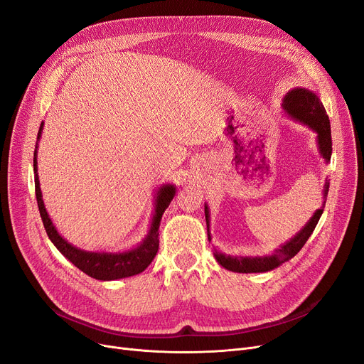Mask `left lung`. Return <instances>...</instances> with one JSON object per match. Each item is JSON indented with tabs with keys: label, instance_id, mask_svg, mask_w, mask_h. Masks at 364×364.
<instances>
[{
	"label": "left lung",
	"instance_id": "obj_1",
	"mask_svg": "<svg viewBox=\"0 0 364 364\" xmlns=\"http://www.w3.org/2000/svg\"><path fill=\"white\" fill-rule=\"evenodd\" d=\"M283 109L291 118L295 121H299L301 124L307 125L317 134V144L320 155L324 158L326 162H331L332 155V134H331V122L329 117L324 109L323 103L317 95L305 88H294L283 99ZM329 192V181L326 180L323 190V205L320 209L314 213V215L305 224L302 230L296 233L291 240L282 245L279 250L273 255L269 257H230L224 255L215 250L214 255L218 264H221L224 269L235 272V273H265L270 272L276 267L282 265L283 262L289 261L294 258L301 247L309 240L311 233L323 214V208L326 205V198ZM205 220H206V228H208V240L211 242V233H209V209L205 205Z\"/></svg>",
	"mask_w": 364,
	"mask_h": 364
}]
</instances>
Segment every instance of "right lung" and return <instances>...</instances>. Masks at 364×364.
<instances>
[{
	"mask_svg": "<svg viewBox=\"0 0 364 364\" xmlns=\"http://www.w3.org/2000/svg\"><path fill=\"white\" fill-rule=\"evenodd\" d=\"M44 122H41L40 131H38V140L41 137ZM36 147L33 153V171H35V195L38 202V209L44 223V228L50 237V240L54 243V246L65 255L75 267H78L81 272L88 274L92 279L97 280H117L124 279L129 276H136L141 272H144L149 264L156 257L159 250V224L161 218L165 213V209L171 203L172 198L176 195L174 184H165L162 186L155 199V214L151 218V225L147 236L144 240L134 250L125 251V252H90L82 251L66 242L59 233H57L55 227L53 225L46 206L43 202V193L40 188V180H38V165H36Z\"/></svg>",
	"mask_w": 364,
	"mask_h": 364,
	"instance_id": "obj_1",
	"label": "right lung"
}]
</instances>
